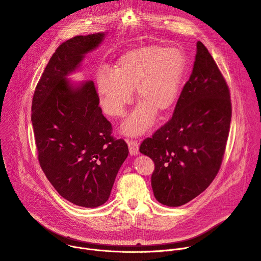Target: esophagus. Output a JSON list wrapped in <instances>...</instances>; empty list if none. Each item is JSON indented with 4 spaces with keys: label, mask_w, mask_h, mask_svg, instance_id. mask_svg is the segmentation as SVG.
I'll list each match as a JSON object with an SVG mask.
<instances>
[{
    "label": "esophagus",
    "mask_w": 261,
    "mask_h": 261,
    "mask_svg": "<svg viewBox=\"0 0 261 261\" xmlns=\"http://www.w3.org/2000/svg\"><path fill=\"white\" fill-rule=\"evenodd\" d=\"M128 146H129V152L131 156L138 155L139 153V144L136 140H129L128 141Z\"/></svg>",
    "instance_id": "obj_1"
}]
</instances>
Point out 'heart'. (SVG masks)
Returning <instances> with one entry per match:
<instances>
[{"mask_svg": "<svg viewBox=\"0 0 261 261\" xmlns=\"http://www.w3.org/2000/svg\"><path fill=\"white\" fill-rule=\"evenodd\" d=\"M187 58L176 46L146 45L126 53L114 67V73L100 70L96 84L100 105L104 113L113 118L125 115L132 102V91L142 101L123 125L128 135H140L150 129L158 110L165 114L174 106Z\"/></svg>", "mask_w": 261, "mask_h": 261, "instance_id": "b5f03b06", "label": "heart"}]
</instances>
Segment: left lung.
Returning <instances> with one entry per match:
<instances>
[{"label": "left lung", "instance_id": "8db88e82", "mask_svg": "<svg viewBox=\"0 0 261 261\" xmlns=\"http://www.w3.org/2000/svg\"><path fill=\"white\" fill-rule=\"evenodd\" d=\"M196 46L192 73L172 117L139 146L155 164L154 195L168 206L187 203L208 187L221 167L229 134V88L207 48L200 41Z\"/></svg>", "mask_w": 261, "mask_h": 261}]
</instances>
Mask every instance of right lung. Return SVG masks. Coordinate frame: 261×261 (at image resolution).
<instances>
[{"label":"right lung","instance_id":"1","mask_svg":"<svg viewBox=\"0 0 261 261\" xmlns=\"http://www.w3.org/2000/svg\"><path fill=\"white\" fill-rule=\"evenodd\" d=\"M104 34L75 36L51 56L34 92L32 124L39 164L58 193L84 207L107 201L129 150L113 136L93 82L72 88L66 76Z\"/></svg>","mask_w":261,"mask_h":261}]
</instances>
